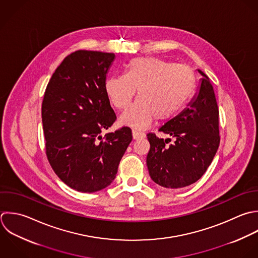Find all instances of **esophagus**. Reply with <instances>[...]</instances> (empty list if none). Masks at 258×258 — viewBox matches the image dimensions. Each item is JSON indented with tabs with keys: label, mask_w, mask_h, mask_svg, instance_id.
<instances>
[{
	"label": "esophagus",
	"mask_w": 258,
	"mask_h": 258,
	"mask_svg": "<svg viewBox=\"0 0 258 258\" xmlns=\"http://www.w3.org/2000/svg\"><path fill=\"white\" fill-rule=\"evenodd\" d=\"M146 137V135L144 133H141V132H138L136 130L133 131V138L134 140H140V139H144Z\"/></svg>",
	"instance_id": "1"
}]
</instances>
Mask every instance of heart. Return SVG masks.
<instances>
[{
  "mask_svg": "<svg viewBox=\"0 0 258 258\" xmlns=\"http://www.w3.org/2000/svg\"><path fill=\"white\" fill-rule=\"evenodd\" d=\"M195 87V76L190 67L172 64L156 57L132 59L123 75L106 79L104 88L111 104L126 109L138 90L139 99L119 118L121 124L146 128L157 117L167 120L188 102Z\"/></svg>",
  "mask_w": 258,
  "mask_h": 258,
  "instance_id": "b5f03b06",
  "label": "heart"
}]
</instances>
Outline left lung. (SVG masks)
I'll list each match as a JSON object with an SVG mask.
<instances>
[{
    "label": "left lung",
    "mask_w": 258,
    "mask_h": 258,
    "mask_svg": "<svg viewBox=\"0 0 258 258\" xmlns=\"http://www.w3.org/2000/svg\"><path fill=\"white\" fill-rule=\"evenodd\" d=\"M202 75L197 94L174 118L159 128L174 138L159 139L148 134L151 149L147 166L152 180L158 185L177 189L197 182L207 171L219 147V110L213 86Z\"/></svg>",
    "instance_id": "8db88e82"
}]
</instances>
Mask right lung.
I'll return each mask as SVG.
<instances>
[{"label":"right lung","instance_id":"obj_1","mask_svg":"<svg viewBox=\"0 0 258 258\" xmlns=\"http://www.w3.org/2000/svg\"><path fill=\"white\" fill-rule=\"evenodd\" d=\"M114 58L113 53L75 51L57 67L45 90L46 156L59 179L78 192L110 185L133 140L128 126L101 135L116 119L104 88Z\"/></svg>","mask_w":258,"mask_h":258}]
</instances>
